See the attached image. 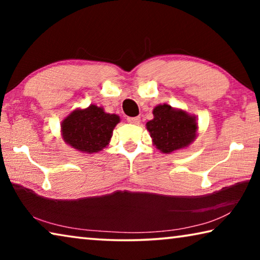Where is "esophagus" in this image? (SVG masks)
Instances as JSON below:
<instances>
[{"label": "esophagus", "mask_w": 260, "mask_h": 260, "mask_svg": "<svg viewBox=\"0 0 260 260\" xmlns=\"http://www.w3.org/2000/svg\"><path fill=\"white\" fill-rule=\"evenodd\" d=\"M127 121H128L129 124L139 125L140 124V117H128V118H127Z\"/></svg>", "instance_id": "1"}]
</instances>
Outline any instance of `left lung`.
Segmentation results:
<instances>
[{"label":"left lung","mask_w":260,"mask_h":260,"mask_svg":"<svg viewBox=\"0 0 260 260\" xmlns=\"http://www.w3.org/2000/svg\"><path fill=\"white\" fill-rule=\"evenodd\" d=\"M153 119L147 122L153 146L162 153H171L188 147L197 134L196 117L169 104L153 109Z\"/></svg>","instance_id":"obj_1"}]
</instances>
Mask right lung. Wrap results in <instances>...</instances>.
Returning <instances> with one entry per match:
<instances>
[{"mask_svg":"<svg viewBox=\"0 0 260 260\" xmlns=\"http://www.w3.org/2000/svg\"><path fill=\"white\" fill-rule=\"evenodd\" d=\"M120 121L119 116L104 112L103 108L90 104L86 109H76L60 124L65 143L76 150L95 153L110 142L113 128Z\"/></svg>","mask_w":260,"mask_h":260,"instance_id":"1","label":"right lung"}]
</instances>
